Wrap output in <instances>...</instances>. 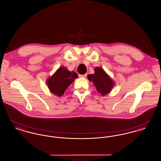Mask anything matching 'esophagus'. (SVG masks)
I'll list each match as a JSON object with an SVG mask.
<instances>
[{
  "label": "esophagus",
  "instance_id": "34e87169",
  "mask_svg": "<svg viewBox=\"0 0 161 161\" xmlns=\"http://www.w3.org/2000/svg\"><path fill=\"white\" fill-rule=\"evenodd\" d=\"M87 74H84V75H79L80 78H86Z\"/></svg>",
  "mask_w": 161,
  "mask_h": 161
}]
</instances>
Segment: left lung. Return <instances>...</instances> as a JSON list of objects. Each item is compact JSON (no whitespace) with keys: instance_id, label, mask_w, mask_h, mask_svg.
<instances>
[{"instance_id":"1","label":"left lung","mask_w":161,"mask_h":161,"mask_svg":"<svg viewBox=\"0 0 161 161\" xmlns=\"http://www.w3.org/2000/svg\"><path fill=\"white\" fill-rule=\"evenodd\" d=\"M95 74H90L87 78L92 81L97 91L102 95H106L114 87V81L101 68H95Z\"/></svg>"}]
</instances>
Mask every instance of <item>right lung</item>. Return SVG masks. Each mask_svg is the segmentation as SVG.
<instances>
[{
  "instance_id": "obj_1",
  "label": "right lung",
  "mask_w": 161,
  "mask_h": 161,
  "mask_svg": "<svg viewBox=\"0 0 161 161\" xmlns=\"http://www.w3.org/2000/svg\"><path fill=\"white\" fill-rule=\"evenodd\" d=\"M77 77L78 75L75 72H70L66 68L61 67L47 80V84L51 92L60 97Z\"/></svg>"
}]
</instances>
